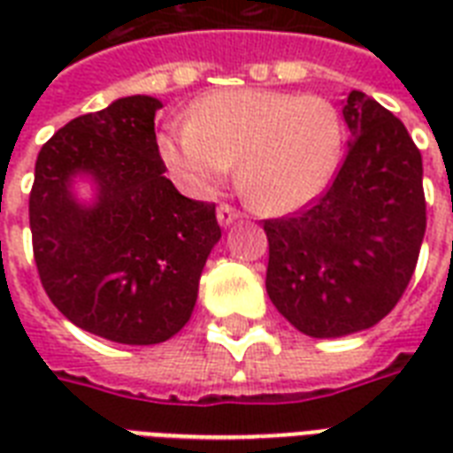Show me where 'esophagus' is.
<instances>
[{
  "instance_id": "obj_1",
  "label": "esophagus",
  "mask_w": 453,
  "mask_h": 453,
  "mask_svg": "<svg viewBox=\"0 0 453 453\" xmlns=\"http://www.w3.org/2000/svg\"><path fill=\"white\" fill-rule=\"evenodd\" d=\"M216 216H219L220 226L227 227L230 223H233V220L240 219V211H237V209H234V206H230V204H220L219 211H216Z\"/></svg>"
}]
</instances>
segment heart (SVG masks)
<instances>
[{"mask_svg":"<svg viewBox=\"0 0 453 453\" xmlns=\"http://www.w3.org/2000/svg\"><path fill=\"white\" fill-rule=\"evenodd\" d=\"M343 117L329 98L277 88H230L199 98L190 119L159 134L180 188L204 195L237 164L244 195L265 213H291L322 195L343 155Z\"/></svg>","mask_w":453,"mask_h":453,"instance_id":"1","label":"heart"}]
</instances>
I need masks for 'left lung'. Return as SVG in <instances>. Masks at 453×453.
I'll use <instances>...</instances> for the list:
<instances>
[{
  "label": "left lung",
  "instance_id": "left-lung-1",
  "mask_svg": "<svg viewBox=\"0 0 453 453\" xmlns=\"http://www.w3.org/2000/svg\"><path fill=\"white\" fill-rule=\"evenodd\" d=\"M350 131L334 183L294 216L263 220L265 289L312 338L380 322L414 275L423 234V162L397 117L362 91L343 103Z\"/></svg>",
  "mask_w": 453,
  "mask_h": 453
}]
</instances>
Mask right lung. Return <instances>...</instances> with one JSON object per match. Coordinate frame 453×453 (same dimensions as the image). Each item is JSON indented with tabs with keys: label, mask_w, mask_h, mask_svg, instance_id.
Listing matches in <instances>:
<instances>
[{
	"label": "right lung",
	"mask_w": 453,
	"mask_h": 453,
	"mask_svg": "<svg viewBox=\"0 0 453 453\" xmlns=\"http://www.w3.org/2000/svg\"><path fill=\"white\" fill-rule=\"evenodd\" d=\"M152 96H127L56 131L37 155L32 251L46 296L80 329L152 345L183 329L199 275L220 240L216 204L183 197L164 176ZM77 173L99 197L80 205Z\"/></svg>",
	"instance_id": "1"
}]
</instances>
